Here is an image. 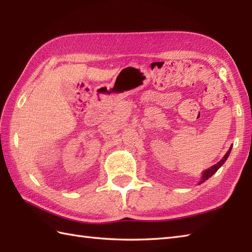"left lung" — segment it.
Wrapping results in <instances>:
<instances>
[{
	"label": "left lung",
	"mask_w": 252,
	"mask_h": 252,
	"mask_svg": "<svg viewBox=\"0 0 252 252\" xmlns=\"http://www.w3.org/2000/svg\"><path fill=\"white\" fill-rule=\"evenodd\" d=\"M231 151H232V146L229 147L228 152L225 154V156H224V157L220 160V161H219L218 163H216L215 165H212V167L209 168L208 170L203 171V172H202V176H201V180L199 181V183H198V184H199V185L202 184L203 182L207 181L209 178H211V176H212L213 174H215L219 169H220V167H222V164L226 161V159H227V157L229 156V153H231Z\"/></svg>",
	"instance_id": "left-lung-1"
}]
</instances>
